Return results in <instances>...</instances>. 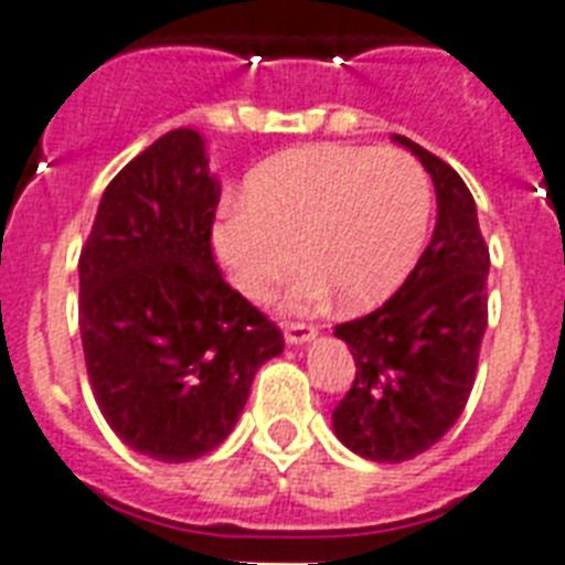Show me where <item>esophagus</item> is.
Segmentation results:
<instances>
[{"instance_id": "esophagus-1", "label": "esophagus", "mask_w": 565, "mask_h": 565, "mask_svg": "<svg viewBox=\"0 0 565 565\" xmlns=\"http://www.w3.org/2000/svg\"><path fill=\"white\" fill-rule=\"evenodd\" d=\"M313 337H317V326H308V322H287V328H284V340L290 345L310 343Z\"/></svg>"}]
</instances>
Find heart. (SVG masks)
<instances>
[{
    "mask_svg": "<svg viewBox=\"0 0 565 565\" xmlns=\"http://www.w3.org/2000/svg\"><path fill=\"white\" fill-rule=\"evenodd\" d=\"M430 181L402 149L317 143L257 163L216 213L211 246L246 299H273L301 260L292 308L366 310L390 299L428 237Z\"/></svg>",
    "mask_w": 565,
    "mask_h": 565,
    "instance_id": "heart-1",
    "label": "heart"
}]
</instances>
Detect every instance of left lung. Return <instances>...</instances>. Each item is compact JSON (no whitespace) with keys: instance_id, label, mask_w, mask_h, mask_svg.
<instances>
[{"instance_id":"left-lung-1","label":"left lung","mask_w":565,"mask_h":565,"mask_svg":"<svg viewBox=\"0 0 565 565\" xmlns=\"http://www.w3.org/2000/svg\"><path fill=\"white\" fill-rule=\"evenodd\" d=\"M437 190V225L407 281L377 310L334 334L354 358V384L334 430L354 455L402 463L443 439L472 393L487 331L490 248L463 179L407 137Z\"/></svg>"}]
</instances>
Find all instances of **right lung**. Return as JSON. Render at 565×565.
Returning a JSON list of instances; mask_svg holds the SVG:
<instances>
[{
    "label": "right lung",
    "mask_w": 565,
    "mask_h": 565,
    "mask_svg": "<svg viewBox=\"0 0 565 565\" xmlns=\"http://www.w3.org/2000/svg\"><path fill=\"white\" fill-rule=\"evenodd\" d=\"M220 181L193 128L158 137L102 193L78 257V328L102 416L163 463L228 437L281 328L213 260Z\"/></svg>",
    "instance_id": "add662e5"
}]
</instances>
